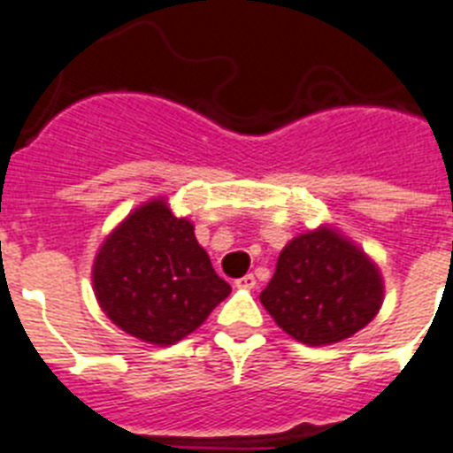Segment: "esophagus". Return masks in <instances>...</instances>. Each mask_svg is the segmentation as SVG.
Here are the masks:
<instances>
[{
  "instance_id": "obj_1",
  "label": "esophagus",
  "mask_w": 453,
  "mask_h": 453,
  "mask_svg": "<svg viewBox=\"0 0 453 453\" xmlns=\"http://www.w3.org/2000/svg\"><path fill=\"white\" fill-rule=\"evenodd\" d=\"M234 288H239V290H253V288H256V276H253V273H246V276L234 280Z\"/></svg>"
}]
</instances>
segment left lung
<instances>
[{"instance_id":"left-lung-1","label":"left lung","mask_w":453,"mask_h":453,"mask_svg":"<svg viewBox=\"0 0 453 453\" xmlns=\"http://www.w3.org/2000/svg\"><path fill=\"white\" fill-rule=\"evenodd\" d=\"M382 299L385 280L378 265L329 226L288 242L260 292L273 322L303 345L345 341L373 320Z\"/></svg>"}]
</instances>
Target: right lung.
Returning <instances> with one entry per match:
<instances>
[{
  "label": "right lung",
  "instance_id": "right-lung-1",
  "mask_svg": "<svg viewBox=\"0 0 453 453\" xmlns=\"http://www.w3.org/2000/svg\"><path fill=\"white\" fill-rule=\"evenodd\" d=\"M188 219L168 197L135 207L104 239L91 267L94 295L121 332L151 345L193 334L230 295Z\"/></svg>",
  "mask_w": 453,
  "mask_h": 453
}]
</instances>
